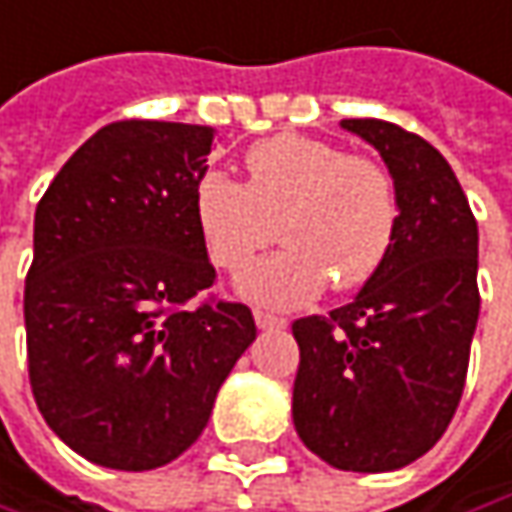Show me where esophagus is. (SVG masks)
<instances>
[{"label":"esophagus","instance_id":"esophagus-1","mask_svg":"<svg viewBox=\"0 0 512 512\" xmlns=\"http://www.w3.org/2000/svg\"><path fill=\"white\" fill-rule=\"evenodd\" d=\"M255 322L260 331H272V328H287V319L284 316H275V313H266V310H255Z\"/></svg>","mask_w":512,"mask_h":512}]
</instances>
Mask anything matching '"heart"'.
<instances>
[{"mask_svg": "<svg viewBox=\"0 0 512 512\" xmlns=\"http://www.w3.org/2000/svg\"><path fill=\"white\" fill-rule=\"evenodd\" d=\"M193 216L210 260L243 272L275 237L287 249L240 278L246 299L293 307L328 281L351 290L390 255L398 202L390 172L369 158L302 134L260 140L246 155V184L208 172L193 193Z\"/></svg>", "mask_w": 512, "mask_h": 512, "instance_id": "b5f03b06", "label": "heart"}]
</instances>
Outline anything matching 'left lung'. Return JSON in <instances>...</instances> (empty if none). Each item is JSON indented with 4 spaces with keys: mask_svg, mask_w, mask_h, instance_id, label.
Wrapping results in <instances>:
<instances>
[{
    "mask_svg": "<svg viewBox=\"0 0 512 512\" xmlns=\"http://www.w3.org/2000/svg\"><path fill=\"white\" fill-rule=\"evenodd\" d=\"M340 125L387 163L398 222L354 302L293 322V425L328 466L375 475L428 454L460 404L481 313L478 222L428 140L384 119Z\"/></svg>",
    "mask_w": 512,
    "mask_h": 512,
    "instance_id": "left-lung-1",
    "label": "left lung"
}]
</instances>
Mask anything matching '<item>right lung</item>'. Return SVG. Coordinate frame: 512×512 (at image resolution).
<instances>
[{
  "mask_svg": "<svg viewBox=\"0 0 512 512\" xmlns=\"http://www.w3.org/2000/svg\"><path fill=\"white\" fill-rule=\"evenodd\" d=\"M213 140L208 125H105L34 213L31 393L46 425L96 466L146 472L184 454L255 343L246 304L187 307L216 278L193 216Z\"/></svg>",
  "mask_w": 512,
  "mask_h": 512,
  "instance_id": "add662e5",
  "label": "right lung"
}]
</instances>
